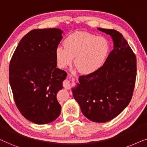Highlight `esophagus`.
<instances>
[{
	"label": "esophagus",
	"mask_w": 147,
	"mask_h": 147,
	"mask_svg": "<svg viewBox=\"0 0 147 147\" xmlns=\"http://www.w3.org/2000/svg\"><path fill=\"white\" fill-rule=\"evenodd\" d=\"M68 77L69 78H71L72 77V75H70V74H68ZM63 85H64V87L65 88V89H69L70 88V86H71V83H70V81H65L64 83H63Z\"/></svg>",
	"instance_id": "esophagus-1"
}]
</instances>
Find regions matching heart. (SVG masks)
Listing matches in <instances>:
<instances>
[{
  "mask_svg": "<svg viewBox=\"0 0 147 147\" xmlns=\"http://www.w3.org/2000/svg\"><path fill=\"white\" fill-rule=\"evenodd\" d=\"M64 48L56 50L58 66L64 68L74 63L81 73L90 74L96 71L106 60L109 44L104 37L96 36L84 31H78L68 36L64 41Z\"/></svg>",
  "mask_w": 147,
  "mask_h": 147,
  "instance_id": "obj_1",
  "label": "heart"
}]
</instances>
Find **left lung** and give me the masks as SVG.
Segmentation results:
<instances>
[{
  "label": "left lung",
  "instance_id": "8db88e82",
  "mask_svg": "<svg viewBox=\"0 0 147 147\" xmlns=\"http://www.w3.org/2000/svg\"><path fill=\"white\" fill-rule=\"evenodd\" d=\"M97 29L111 37L113 50L101 67L79 77V83L72 91L86 118L104 123L118 116L131 101L136 82V58L120 32Z\"/></svg>",
  "mask_w": 147,
  "mask_h": 147
}]
</instances>
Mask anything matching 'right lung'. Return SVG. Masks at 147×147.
I'll return each instance as SVG.
<instances>
[{
    "label": "right lung",
    "mask_w": 147,
    "mask_h": 147,
    "mask_svg": "<svg viewBox=\"0 0 147 147\" xmlns=\"http://www.w3.org/2000/svg\"><path fill=\"white\" fill-rule=\"evenodd\" d=\"M61 29H34L19 43L9 64V82L17 108L37 124L53 122L61 105L56 94L63 88L66 72L56 68V50Z\"/></svg>",
    "instance_id": "obj_1"
}]
</instances>
